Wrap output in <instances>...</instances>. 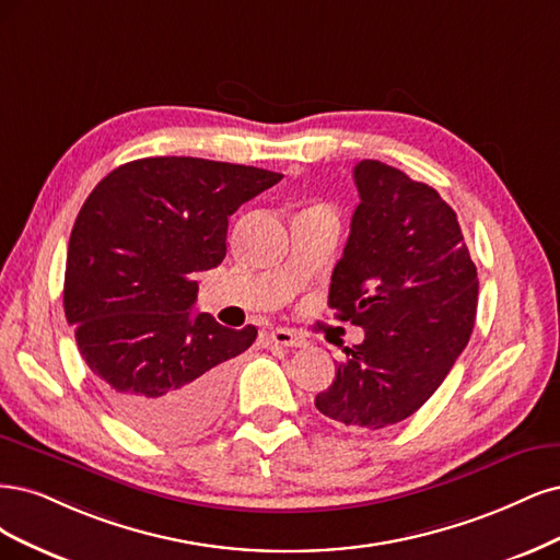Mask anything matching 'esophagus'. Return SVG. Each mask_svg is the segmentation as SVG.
<instances>
[{
    "label": "esophagus",
    "mask_w": 560,
    "mask_h": 560,
    "mask_svg": "<svg viewBox=\"0 0 560 560\" xmlns=\"http://www.w3.org/2000/svg\"><path fill=\"white\" fill-rule=\"evenodd\" d=\"M272 341L275 345H281V347H306L310 345V341H306V337L304 335H300V332H295V330H288V328H277V330H272Z\"/></svg>",
    "instance_id": "esophagus-1"
}]
</instances>
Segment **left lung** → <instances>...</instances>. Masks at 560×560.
Wrapping results in <instances>:
<instances>
[{
    "mask_svg": "<svg viewBox=\"0 0 560 560\" xmlns=\"http://www.w3.org/2000/svg\"><path fill=\"white\" fill-rule=\"evenodd\" d=\"M360 205L332 272L328 306L365 330L316 395L328 419L378 430L440 388L470 341L479 279L463 232L435 188L384 165L353 167Z\"/></svg>",
    "mask_w": 560,
    "mask_h": 560,
    "instance_id": "8db88e82",
    "label": "left lung"
}]
</instances>
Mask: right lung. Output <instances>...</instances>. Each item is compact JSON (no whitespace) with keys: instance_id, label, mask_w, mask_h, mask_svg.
<instances>
[{"instance_id":"right-lung-1","label":"right lung","mask_w":560,"mask_h":560,"mask_svg":"<svg viewBox=\"0 0 560 560\" xmlns=\"http://www.w3.org/2000/svg\"><path fill=\"white\" fill-rule=\"evenodd\" d=\"M283 174L141 158L106 174L71 230L65 316L102 398L149 438L182 440L225 407L232 358L258 330L195 314L197 272L225 258L228 219Z\"/></svg>"}]
</instances>
